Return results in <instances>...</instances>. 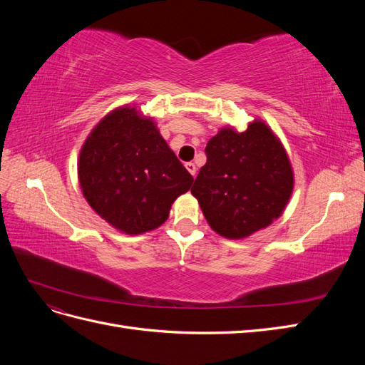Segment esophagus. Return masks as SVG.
<instances>
[{
  "instance_id": "1",
  "label": "esophagus",
  "mask_w": 365,
  "mask_h": 365,
  "mask_svg": "<svg viewBox=\"0 0 365 365\" xmlns=\"http://www.w3.org/2000/svg\"><path fill=\"white\" fill-rule=\"evenodd\" d=\"M185 169L190 172L192 176H196V165H195L193 163H187V164H185Z\"/></svg>"
}]
</instances>
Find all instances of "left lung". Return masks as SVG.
<instances>
[{"label":"left lung","mask_w":365,"mask_h":365,"mask_svg":"<svg viewBox=\"0 0 365 365\" xmlns=\"http://www.w3.org/2000/svg\"><path fill=\"white\" fill-rule=\"evenodd\" d=\"M205 152L192 195L219 236L245 239L282 216L294 170L283 143L263 120L254 118L245 130L220 128Z\"/></svg>","instance_id":"1"}]
</instances>
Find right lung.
I'll return each instance as SVG.
<instances>
[{"mask_svg":"<svg viewBox=\"0 0 365 365\" xmlns=\"http://www.w3.org/2000/svg\"><path fill=\"white\" fill-rule=\"evenodd\" d=\"M77 178L94 212L130 236L161 227L193 182L155 120L135 105L113 109L93 128L81 148Z\"/></svg>","mask_w":365,"mask_h":365,"instance_id":"add662e5","label":"right lung"}]
</instances>
